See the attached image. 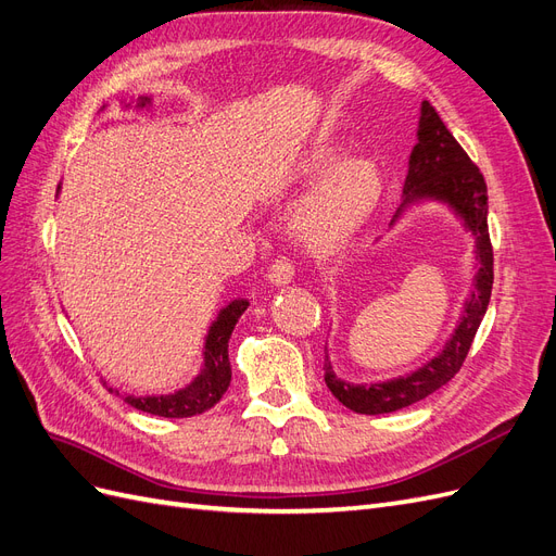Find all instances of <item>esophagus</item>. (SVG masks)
I'll return each mask as SVG.
<instances>
[{"label": "esophagus", "mask_w": 556, "mask_h": 556, "mask_svg": "<svg viewBox=\"0 0 556 556\" xmlns=\"http://www.w3.org/2000/svg\"><path fill=\"white\" fill-rule=\"evenodd\" d=\"M268 280L274 285H290L294 278V264L288 257H278L271 266H268Z\"/></svg>", "instance_id": "esophagus-1"}]
</instances>
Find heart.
<instances>
[{
	"mask_svg": "<svg viewBox=\"0 0 556 556\" xmlns=\"http://www.w3.org/2000/svg\"><path fill=\"white\" fill-rule=\"evenodd\" d=\"M325 148L301 166V180L317 188L296 213V233L311 250L331 252L357 237L382 199V176L376 162Z\"/></svg>",
	"mask_w": 556,
	"mask_h": 556,
	"instance_id": "b5f03b06",
	"label": "heart"
}]
</instances>
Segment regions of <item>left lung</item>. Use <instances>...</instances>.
I'll return each mask as SVG.
<instances>
[{
	"mask_svg": "<svg viewBox=\"0 0 556 556\" xmlns=\"http://www.w3.org/2000/svg\"><path fill=\"white\" fill-rule=\"evenodd\" d=\"M425 197L445 201L462 215L464 225L473 231L480 260L476 290L470 292L462 323L454 329L445 350L406 378L368 387L350 384L333 374L329 355H325L323 368L329 392L345 408L362 415H382L413 406V403L433 394L439 387L457 376L492 296L494 250L490 241V227H486V211H490V206H486V182L429 102L422 104V115H419L417 146L410 153L408 176L406 185H403V206Z\"/></svg>",
	"mask_w": 556,
	"mask_h": 556,
	"instance_id": "left-lung-1",
	"label": "left lung"
}]
</instances>
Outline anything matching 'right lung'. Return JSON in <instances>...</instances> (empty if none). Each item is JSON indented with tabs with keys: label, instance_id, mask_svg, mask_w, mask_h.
Returning <instances> with one entry per match:
<instances>
[{
	"label": "right lung",
	"instance_id": "obj_1",
	"mask_svg": "<svg viewBox=\"0 0 556 556\" xmlns=\"http://www.w3.org/2000/svg\"><path fill=\"white\" fill-rule=\"evenodd\" d=\"M148 99H141L139 106H146ZM248 308V301H231L227 308L220 311L206 336V352H204V371L197 376L192 384L178 390L176 394L164 396H125L131 408L160 415V417H192L206 413L217 401L223 399L231 382V366H229V336L237 327L239 317ZM106 384V382H104ZM113 392V390H111ZM115 394H121L115 390Z\"/></svg>",
	"mask_w": 556,
	"mask_h": 556
}]
</instances>
